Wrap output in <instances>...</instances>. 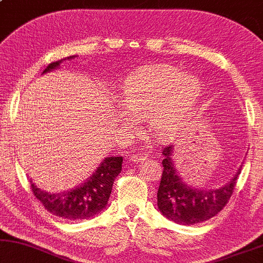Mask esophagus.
<instances>
[{
	"mask_svg": "<svg viewBox=\"0 0 263 263\" xmlns=\"http://www.w3.org/2000/svg\"><path fill=\"white\" fill-rule=\"evenodd\" d=\"M146 158V156L144 154H142V153H136V154H133V155H131V158L130 160L133 162V163H138V162H142V161H144Z\"/></svg>",
	"mask_w": 263,
	"mask_h": 263,
	"instance_id": "34e87169",
	"label": "esophagus"
}]
</instances>
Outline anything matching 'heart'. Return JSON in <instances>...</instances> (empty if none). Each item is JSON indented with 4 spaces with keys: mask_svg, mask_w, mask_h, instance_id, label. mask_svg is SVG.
I'll return each instance as SVG.
<instances>
[{
    "mask_svg": "<svg viewBox=\"0 0 263 263\" xmlns=\"http://www.w3.org/2000/svg\"><path fill=\"white\" fill-rule=\"evenodd\" d=\"M200 81L170 65H150L140 69L123 86V106L119 119L126 126L135 125L131 117L144 118L155 137L175 138L184 118L200 95Z\"/></svg>",
    "mask_w": 263,
    "mask_h": 263,
    "instance_id": "1",
    "label": "heart"
}]
</instances>
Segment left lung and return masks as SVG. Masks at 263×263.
<instances>
[{"label":"left lung","instance_id":"1","mask_svg":"<svg viewBox=\"0 0 263 263\" xmlns=\"http://www.w3.org/2000/svg\"><path fill=\"white\" fill-rule=\"evenodd\" d=\"M162 154L163 172L157 191V206L163 216L177 224L194 225L209 220L223 210L234 193L242 167L225 186L214 190L194 188L183 182L175 168L174 145L165 146Z\"/></svg>","mask_w":263,"mask_h":263}]
</instances>
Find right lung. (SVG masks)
Listing matches in <instances>:
<instances>
[{
	"mask_svg": "<svg viewBox=\"0 0 263 263\" xmlns=\"http://www.w3.org/2000/svg\"><path fill=\"white\" fill-rule=\"evenodd\" d=\"M70 56L66 59H72ZM65 59L53 62L46 66L43 73L57 69ZM123 157H106L95 172L72 190L61 193H47L39 190L31 181V190L44 207L54 216L68 220H83L99 214L107 206L113 182L121 172Z\"/></svg>",
	"mask_w": 263,
	"mask_h": 263,
	"instance_id": "add662e5",
	"label": "right lung"
}]
</instances>
